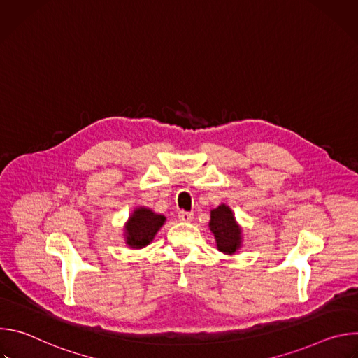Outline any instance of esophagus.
<instances>
[{
    "mask_svg": "<svg viewBox=\"0 0 358 358\" xmlns=\"http://www.w3.org/2000/svg\"><path fill=\"white\" fill-rule=\"evenodd\" d=\"M178 220L181 222H191L194 220V214L187 213V211H181V213H178Z\"/></svg>",
    "mask_w": 358,
    "mask_h": 358,
    "instance_id": "34e87169",
    "label": "esophagus"
}]
</instances>
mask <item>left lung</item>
<instances>
[{
	"instance_id": "1",
	"label": "left lung",
	"mask_w": 358,
	"mask_h": 358,
	"mask_svg": "<svg viewBox=\"0 0 358 358\" xmlns=\"http://www.w3.org/2000/svg\"><path fill=\"white\" fill-rule=\"evenodd\" d=\"M210 229L217 239L218 250L231 255L241 246V228L235 222L231 208L224 203L211 211Z\"/></svg>"
}]
</instances>
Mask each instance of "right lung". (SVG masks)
<instances>
[{
	"mask_svg": "<svg viewBox=\"0 0 358 358\" xmlns=\"http://www.w3.org/2000/svg\"><path fill=\"white\" fill-rule=\"evenodd\" d=\"M166 221L164 215L155 214L151 210L138 208L133 213L126 225V242L130 248H143L148 245Z\"/></svg>",
	"mask_w": 358,
	"mask_h": 358,
	"instance_id": "obj_1",
	"label": "right lung"
}]
</instances>
